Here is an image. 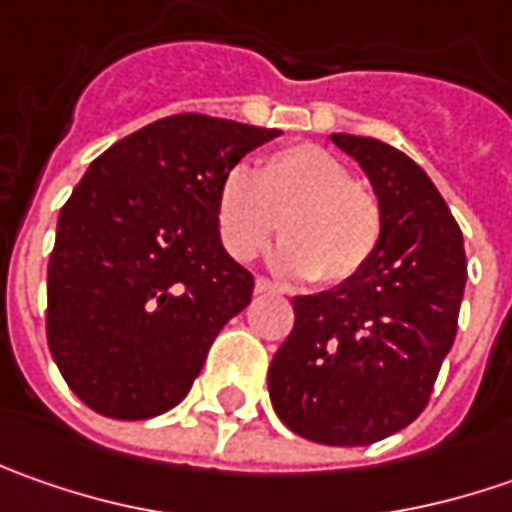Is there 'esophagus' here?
<instances>
[{
	"label": "esophagus",
	"instance_id": "1",
	"mask_svg": "<svg viewBox=\"0 0 512 512\" xmlns=\"http://www.w3.org/2000/svg\"><path fill=\"white\" fill-rule=\"evenodd\" d=\"M256 293H282V290L273 285L270 279H265V276H259V279H256Z\"/></svg>",
	"mask_w": 512,
	"mask_h": 512
}]
</instances>
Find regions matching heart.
Here are the masks:
<instances>
[{"label": "heart", "instance_id": "1", "mask_svg": "<svg viewBox=\"0 0 512 512\" xmlns=\"http://www.w3.org/2000/svg\"><path fill=\"white\" fill-rule=\"evenodd\" d=\"M213 213L230 259H256L279 230L285 245L276 265L325 287L356 279L373 262L384 233L376 193L319 145L273 150L253 173L227 170Z\"/></svg>", "mask_w": 512, "mask_h": 512}]
</instances>
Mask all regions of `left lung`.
I'll return each instance as SVG.
<instances>
[{"label": "left lung", "mask_w": 512, "mask_h": 512, "mask_svg": "<svg viewBox=\"0 0 512 512\" xmlns=\"http://www.w3.org/2000/svg\"><path fill=\"white\" fill-rule=\"evenodd\" d=\"M384 213L373 262L344 285L296 296V322L267 370L273 410L302 439L359 447L419 419L450 353L467 262L462 230L410 156L333 133Z\"/></svg>", "instance_id": "obj_1"}]
</instances>
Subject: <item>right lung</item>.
Returning a JSON list of instances; mask_svg holds the SVG:
<instances>
[{
	"mask_svg": "<svg viewBox=\"0 0 512 512\" xmlns=\"http://www.w3.org/2000/svg\"><path fill=\"white\" fill-rule=\"evenodd\" d=\"M205 113H176L93 159L59 210L48 262V347L68 387L108 419L182 402L253 273L225 253L216 187L276 139Z\"/></svg>",
	"mask_w": 512,
	"mask_h": 512,
	"instance_id": "add662e5",
	"label": "right lung"
}]
</instances>
